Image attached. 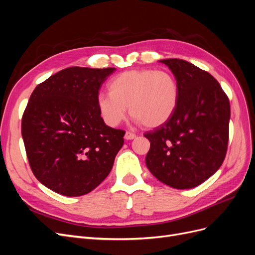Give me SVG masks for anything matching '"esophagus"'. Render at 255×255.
Listing matches in <instances>:
<instances>
[{"label":"esophagus","mask_w":255,"mask_h":255,"mask_svg":"<svg viewBox=\"0 0 255 255\" xmlns=\"http://www.w3.org/2000/svg\"><path fill=\"white\" fill-rule=\"evenodd\" d=\"M125 138L127 140H132V139H134V138H136V134L130 133V132H126Z\"/></svg>","instance_id":"esophagus-1"}]
</instances>
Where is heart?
<instances>
[{
    "label": "heart",
    "mask_w": 255,
    "mask_h": 255,
    "mask_svg": "<svg viewBox=\"0 0 255 255\" xmlns=\"http://www.w3.org/2000/svg\"><path fill=\"white\" fill-rule=\"evenodd\" d=\"M109 94H100L98 110L110 126H118L128 114L146 128H157L170 119L179 103V85L165 70L135 69L111 80Z\"/></svg>",
    "instance_id": "obj_1"
}]
</instances>
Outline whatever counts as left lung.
<instances>
[{"label": "left lung", "mask_w": 255, "mask_h": 255, "mask_svg": "<svg viewBox=\"0 0 255 255\" xmlns=\"http://www.w3.org/2000/svg\"><path fill=\"white\" fill-rule=\"evenodd\" d=\"M179 85V103L165 125L144 133L151 142L145 165L158 181L194 188L218 170L229 141L230 102L220 84L186 60H160Z\"/></svg>", "instance_id": "obj_1"}]
</instances>
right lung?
Returning <instances> with one entry per match:
<instances>
[{
    "instance_id": "right-lung-1",
    "label": "right lung",
    "mask_w": 255,
    "mask_h": 255,
    "mask_svg": "<svg viewBox=\"0 0 255 255\" xmlns=\"http://www.w3.org/2000/svg\"><path fill=\"white\" fill-rule=\"evenodd\" d=\"M115 68H66L40 83L22 116L30 169L45 187L67 197L94 190L122 148V129L105 125L99 90Z\"/></svg>"
}]
</instances>
